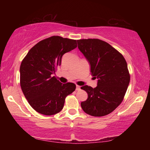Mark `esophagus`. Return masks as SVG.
I'll return each instance as SVG.
<instances>
[{
    "label": "esophagus",
    "mask_w": 150,
    "mask_h": 150,
    "mask_svg": "<svg viewBox=\"0 0 150 150\" xmlns=\"http://www.w3.org/2000/svg\"><path fill=\"white\" fill-rule=\"evenodd\" d=\"M80 89H81L80 86H79V85H77V86H76V91H79Z\"/></svg>",
    "instance_id": "1"
}]
</instances>
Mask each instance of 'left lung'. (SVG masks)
<instances>
[{
	"instance_id": "1",
	"label": "left lung",
	"mask_w": 150,
	"mask_h": 150,
	"mask_svg": "<svg viewBox=\"0 0 150 150\" xmlns=\"http://www.w3.org/2000/svg\"><path fill=\"white\" fill-rule=\"evenodd\" d=\"M78 48L90 65L91 73L98 79L95 88L85 85L81 89L88 94L81 102L83 111L93 116L111 113L120 105L130 83L125 59L120 53L103 40H77Z\"/></svg>"
}]
</instances>
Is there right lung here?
<instances>
[{
    "label": "right lung",
    "instance_id": "add662e5",
    "mask_svg": "<svg viewBox=\"0 0 150 150\" xmlns=\"http://www.w3.org/2000/svg\"><path fill=\"white\" fill-rule=\"evenodd\" d=\"M75 40L54 35L35 44L20 65V86L30 106L44 115L62 110L66 96L75 90L73 83H60L55 76L65 53L77 47Z\"/></svg>",
    "mask_w": 150,
    "mask_h": 150
}]
</instances>
